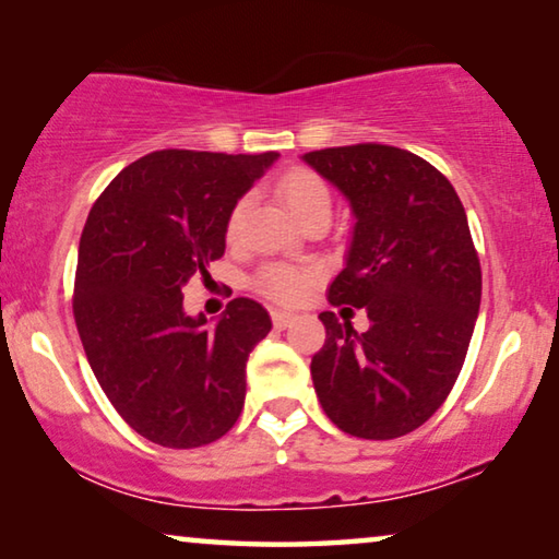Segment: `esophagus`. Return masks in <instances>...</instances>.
Returning <instances> with one entry per match:
<instances>
[{
    "mask_svg": "<svg viewBox=\"0 0 559 559\" xmlns=\"http://www.w3.org/2000/svg\"><path fill=\"white\" fill-rule=\"evenodd\" d=\"M271 317H273V326H275V330H286V326H292L294 319H296L294 311H281V309H275Z\"/></svg>",
    "mask_w": 559,
    "mask_h": 559,
    "instance_id": "esophagus-1",
    "label": "esophagus"
}]
</instances>
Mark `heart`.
Masks as SVG:
<instances>
[{
	"mask_svg": "<svg viewBox=\"0 0 559 559\" xmlns=\"http://www.w3.org/2000/svg\"><path fill=\"white\" fill-rule=\"evenodd\" d=\"M275 193H278L281 202L286 204V210L294 214L296 222L314 217V214L332 212V193L330 186L324 183L322 176H317L309 168H292L275 181ZM245 212H248V202L240 199L233 206L227 217V240H237L242 233ZM314 286V271L311 267L299 265H286V263H271L265 265L258 275V288L271 299L281 304H296L309 294V288Z\"/></svg>",
	"mask_w": 559,
	"mask_h": 559,
	"instance_id": "b5f03b06",
	"label": "heart"
}]
</instances>
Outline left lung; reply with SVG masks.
I'll return each instance as SVG.
<instances>
[{
	"mask_svg": "<svg viewBox=\"0 0 559 559\" xmlns=\"http://www.w3.org/2000/svg\"><path fill=\"white\" fill-rule=\"evenodd\" d=\"M353 210V240L326 299L366 309L368 332L322 311L311 357L324 414L362 440H393L444 404L480 309V260L463 202L419 155L362 143L304 155Z\"/></svg>",
	"mask_w": 559,
	"mask_h": 559,
	"instance_id": "1",
	"label": "left lung"
}]
</instances>
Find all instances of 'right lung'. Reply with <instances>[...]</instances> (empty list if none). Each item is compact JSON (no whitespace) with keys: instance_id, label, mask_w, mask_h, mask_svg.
<instances>
[{"instance_id":"1","label":"right lung","mask_w":559,"mask_h":559,"mask_svg":"<svg viewBox=\"0 0 559 559\" xmlns=\"http://www.w3.org/2000/svg\"><path fill=\"white\" fill-rule=\"evenodd\" d=\"M278 153L158 151L115 176L79 242L73 317L96 381L163 448L217 442L245 404V366L271 332L252 299L217 324L183 311V286L225 255L227 217Z\"/></svg>"}]
</instances>
